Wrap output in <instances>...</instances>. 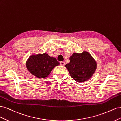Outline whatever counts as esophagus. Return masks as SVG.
<instances>
[{"mask_svg":"<svg viewBox=\"0 0 121 121\" xmlns=\"http://www.w3.org/2000/svg\"><path fill=\"white\" fill-rule=\"evenodd\" d=\"M60 65H61V66H64V65H65V62H60Z\"/></svg>","mask_w":121,"mask_h":121,"instance_id":"34e87169","label":"esophagus"}]
</instances>
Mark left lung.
Masks as SVG:
<instances>
[{"instance_id":"obj_1","label":"left lung","mask_w":121,"mask_h":121,"mask_svg":"<svg viewBox=\"0 0 121 121\" xmlns=\"http://www.w3.org/2000/svg\"><path fill=\"white\" fill-rule=\"evenodd\" d=\"M69 59L70 63L66 64L65 67L71 78L78 82H83L90 78L96 69V61L87 52L73 53Z\"/></svg>"}]
</instances>
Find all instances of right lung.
I'll return each instance as SVG.
<instances>
[{
	"label": "right lung",
	"mask_w": 121,
	"mask_h": 121,
	"mask_svg": "<svg viewBox=\"0 0 121 121\" xmlns=\"http://www.w3.org/2000/svg\"><path fill=\"white\" fill-rule=\"evenodd\" d=\"M59 64L56 58L44 53L30 56L27 61L26 67L32 75L38 78H45L55 66Z\"/></svg>",
	"instance_id": "right-lung-1"
}]
</instances>
